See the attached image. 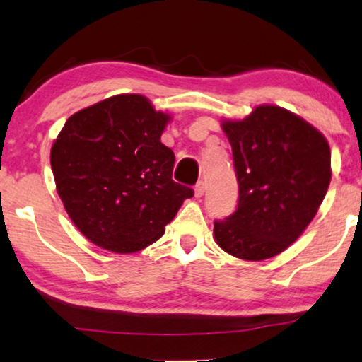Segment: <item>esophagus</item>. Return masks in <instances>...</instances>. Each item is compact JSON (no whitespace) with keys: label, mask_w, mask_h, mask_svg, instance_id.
I'll return each mask as SVG.
<instances>
[{"label":"esophagus","mask_w":362,"mask_h":362,"mask_svg":"<svg viewBox=\"0 0 362 362\" xmlns=\"http://www.w3.org/2000/svg\"><path fill=\"white\" fill-rule=\"evenodd\" d=\"M204 191H206V185H204V181H199L196 185V187H194V196L196 197H202L204 196Z\"/></svg>","instance_id":"obj_1"}]
</instances>
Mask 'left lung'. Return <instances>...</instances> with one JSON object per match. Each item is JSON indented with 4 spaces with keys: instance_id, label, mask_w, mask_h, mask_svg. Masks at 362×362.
<instances>
[{
    "instance_id": "obj_1",
    "label": "left lung",
    "mask_w": 362,
    "mask_h": 362,
    "mask_svg": "<svg viewBox=\"0 0 362 362\" xmlns=\"http://www.w3.org/2000/svg\"><path fill=\"white\" fill-rule=\"evenodd\" d=\"M239 182L234 214L214 221L227 254L259 262L290 247L313 221L331 181L326 138L285 108L260 105L240 122H222Z\"/></svg>"
}]
</instances>
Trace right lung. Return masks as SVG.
Wrapping results in <instances>:
<instances>
[{"label":"right lung","instance_id":"add662e5","mask_svg":"<svg viewBox=\"0 0 362 362\" xmlns=\"http://www.w3.org/2000/svg\"><path fill=\"white\" fill-rule=\"evenodd\" d=\"M170 115L123 93L67 118L51 166L69 217L88 240L117 254L165 234L191 187L173 181L175 153L161 143Z\"/></svg>","mask_w":362,"mask_h":362}]
</instances>
